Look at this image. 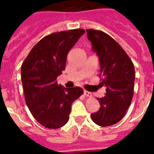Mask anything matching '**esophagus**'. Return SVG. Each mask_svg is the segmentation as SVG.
<instances>
[{
	"label": "esophagus",
	"mask_w": 154,
	"mask_h": 154,
	"mask_svg": "<svg viewBox=\"0 0 154 154\" xmlns=\"http://www.w3.org/2000/svg\"><path fill=\"white\" fill-rule=\"evenodd\" d=\"M84 95H85V96H88V97H92V94L90 92H88V91L86 90L84 91Z\"/></svg>",
	"instance_id": "1"
}]
</instances>
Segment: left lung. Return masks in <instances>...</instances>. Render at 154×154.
Masks as SVG:
<instances>
[{
	"label": "left lung",
	"instance_id": "left-lung-1",
	"mask_svg": "<svg viewBox=\"0 0 154 154\" xmlns=\"http://www.w3.org/2000/svg\"><path fill=\"white\" fill-rule=\"evenodd\" d=\"M86 31L92 49L99 58L100 83L106 86V96L97 99L100 108L91 114V119L100 126H112L123 119L131 104L135 81L134 65L112 37L99 30Z\"/></svg>",
	"mask_w": 154,
	"mask_h": 154
}]
</instances>
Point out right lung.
I'll return each instance as SVG.
<instances>
[{"label":"right lung","instance_id":"add662e5","mask_svg":"<svg viewBox=\"0 0 154 154\" xmlns=\"http://www.w3.org/2000/svg\"><path fill=\"white\" fill-rule=\"evenodd\" d=\"M84 33L85 30L77 28L44 37L21 65L25 102L34 118L45 127L58 129L66 124L72 104L83 94L80 87L64 88L56 79L65 69L68 53Z\"/></svg>","mask_w":154,"mask_h":154}]
</instances>
